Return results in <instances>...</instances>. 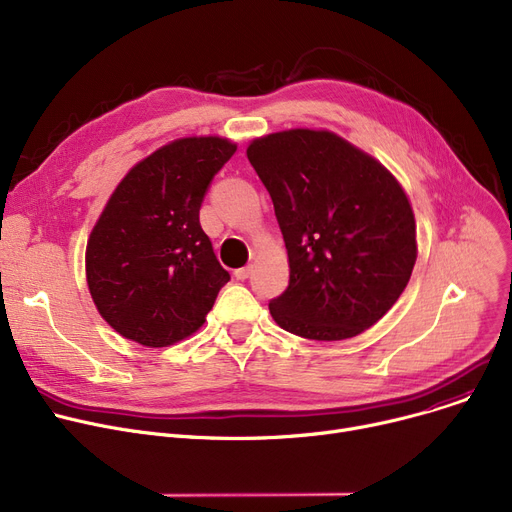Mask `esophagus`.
<instances>
[{
  "mask_svg": "<svg viewBox=\"0 0 512 512\" xmlns=\"http://www.w3.org/2000/svg\"><path fill=\"white\" fill-rule=\"evenodd\" d=\"M251 272H253V267L245 265V267H238V270H234V276H236V280H247L251 276Z\"/></svg>",
  "mask_w": 512,
  "mask_h": 512,
  "instance_id": "esophagus-1",
  "label": "esophagus"
}]
</instances>
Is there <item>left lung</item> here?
<instances>
[{
	"instance_id": "1",
	"label": "left lung",
	"mask_w": 512,
	"mask_h": 512,
	"mask_svg": "<svg viewBox=\"0 0 512 512\" xmlns=\"http://www.w3.org/2000/svg\"><path fill=\"white\" fill-rule=\"evenodd\" d=\"M247 157L274 201L290 280L270 301L276 324L344 340L382 319L417 259L411 203L394 176L328 130H284Z\"/></svg>"
}]
</instances>
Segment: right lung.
Wrapping results in <instances>:
<instances>
[{
    "mask_svg": "<svg viewBox=\"0 0 512 512\" xmlns=\"http://www.w3.org/2000/svg\"><path fill=\"white\" fill-rule=\"evenodd\" d=\"M236 145L180 139L118 184L87 245L91 297L120 336L159 348L197 332L230 274L213 253L199 209Z\"/></svg>",
    "mask_w": 512,
    "mask_h": 512,
    "instance_id": "1",
    "label": "right lung"
}]
</instances>
